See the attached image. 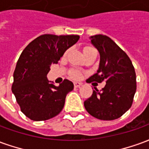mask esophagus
Masks as SVG:
<instances>
[{
  "mask_svg": "<svg viewBox=\"0 0 149 149\" xmlns=\"http://www.w3.org/2000/svg\"><path fill=\"white\" fill-rule=\"evenodd\" d=\"M82 85V83L81 82H74V87L75 88H79L80 86Z\"/></svg>",
  "mask_w": 149,
  "mask_h": 149,
  "instance_id": "34e87169",
  "label": "esophagus"
}]
</instances>
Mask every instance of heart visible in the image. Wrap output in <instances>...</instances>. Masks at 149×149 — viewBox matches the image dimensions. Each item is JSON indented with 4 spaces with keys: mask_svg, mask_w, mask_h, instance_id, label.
I'll use <instances>...</instances> for the list:
<instances>
[{
    "mask_svg": "<svg viewBox=\"0 0 149 149\" xmlns=\"http://www.w3.org/2000/svg\"><path fill=\"white\" fill-rule=\"evenodd\" d=\"M88 51H96V49H94L93 48L91 47H87L84 49V52H88ZM72 77L74 79H80L81 78V73L78 71H72L71 72Z\"/></svg>",
    "mask_w": 149,
    "mask_h": 149,
    "instance_id": "1",
    "label": "heart"
}]
</instances>
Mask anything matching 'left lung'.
I'll use <instances>...</instances> for the list:
<instances>
[{"label": "left lung", "mask_w": 149, "mask_h": 149, "mask_svg": "<svg viewBox=\"0 0 149 149\" xmlns=\"http://www.w3.org/2000/svg\"><path fill=\"white\" fill-rule=\"evenodd\" d=\"M91 42L100 52L99 68L88 82L106 84L102 90L97 88L84 102L87 112L94 117L112 120L120 117L132 106L136 90V72L128 55L105 35L90 37Z\"/></svg>", "instance_id": "8db88e82"}]
</instances>
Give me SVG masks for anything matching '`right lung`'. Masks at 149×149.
<instances>
[{"instance_id": "right-lung-1", "label": "right lung", "mask_w": 149, "mask_h": 149, "mask_svg": "<svg viewBox=\"0 0 149 149\" xmlns=\"http://www.w3.org/2000/svg\"><path fill=\"white\" fill-rule=\"evenodd\" d=\"M78 35L45 34L30 42L21 52L13 73L12 92L21 112L35 121L58 115L65 97L73 89L72 82L64 80L59 86L50 84L47 74L65 52L77 42Z\"/></svg>"}]
</instances>
